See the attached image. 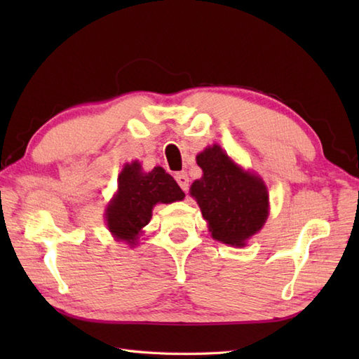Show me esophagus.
I'll list each match as a JSON object with an SVG mask.
<instances>
[{
	"instance_id": "1",
	"label": "esophagus",
	"mask_w": 359,
	"mask_h": 359,
	"mask_svg": "<svg viewBox=\"0 0 359 359\" xmlns=\"http://www.w3.org/2000/svg\"><path fill=\"white\" fill-rule=\"evenodd\" d=\"M174 177H175V180H177L179 187L187 193L188 191V187H189V179H188L187 172H175Z\"/></svg>"
}]
</instances>
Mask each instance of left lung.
Returning a JSON list of instances; mask_svg holds the SVG:
<instances>
[{
    "label": "left lung",
    "mask_w": 359,
    "mask_h": 359,
    "mask_svg": "<svg viewBox=\"0 0 359 359\" xmlns=\"http://www.w3.org/2000/svg\"><path fill=\"white\" fill-rule=\"evenodd\" d=\"M202 179L191 185L211 236L228 245L243 247L269 216V194L264 182L245 172L222 148L210 147L197 156Z\"/></svg>",
    "instance_id": "left-lung-1"
}]
</instances>
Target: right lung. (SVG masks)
<instances>
[{"instance_id": "add662e5", "label": "right lung", "mask_w": 359, "mask_h": 359, "mask_svg": "<svg viewBox=\"0 0 359 359\" xmlns=\"http://www.w3.org/2000/svg\"><path fill=\"white\" fill-rule=\"evenodd\" d=\"M184 197L177 182L163 168L156 166L149 172H142L140 163L126 165L118 175V191L106 210L109 231L117 239L135 245L140 230L149 224L152 207Z\"/></svg>"}]
</instances>
